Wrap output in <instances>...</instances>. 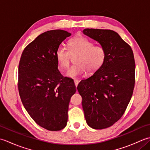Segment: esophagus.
I'll use <instances>...</instances> for the list:
<instances>
[{"instance_id":"obj_1","label":"esophagus","mask_w":150,"mask_h":150,"mask_svg":"<svg viewBox=\"0 0 150 150\" xmlns=\"http://www.w3.org/2000/svg\"><path fill=\"white\" fill-rule=\"evenodd\" d=\"M74 82H75V85L76 87H77V86L79 83V80H74Z\"/></svg>"}]
</instances>
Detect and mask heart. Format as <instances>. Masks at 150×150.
<instances>
[{"label": "heart", "mask_w": 150, "mask_h": 150, "mask_svg": "<svg viewBox=\"0 0 150 150\" xmlns=\"http://www.w3.org/2000/svg\"><path fill=\"white\" fill-rule=\"evenodd\" d=\"M69 51L60 46L56 51V58L62 69L69 68L71 57H76L75 63L67 72L66 76L76 78L84 75L93 74L104 64L106 58V51L102 46H94V44L83 37H76L69 41Z\"/></svg>", "instance_id": "b5f03b06"}]
</instances>
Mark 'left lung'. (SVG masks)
<instances>
[{
    "label": "left lung",
    "mask_w": 150,
    "mask_h": 150,
    "mask_svg": "<svg viewBox=\"0 0 150 150\" xmlns=\"http://www.w3.org/2000/svg\"><path fill=\"white\" fill-rule=\"evenodd\" d=\"M86 35L106 51L104 64L77 86L86 122L96 129L107 128L125 112L135 86V62L132 47L115 31L85 29Z\"/></svg>",
    "instance_id": "1"
}]
</instances>
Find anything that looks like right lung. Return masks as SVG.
I'll list each match as a JSON object with an SVG mask.
<instances>
[{
    "label": "right lung",
    "mask_w": 150,
    "mask_h": 150,
    "mask_svg": "<svg viewBox=\"0 0 150 150\" xmlns=\"http://www.w3.org/2000/svg\"><path fill=\"white\" fill-rule=\"evenodd\" d=\"M70 35L61 30L40 34L25 47L18 64L22 103L35 122L50 131L65 128L70 98L76 92L73 79L59 71L56 58L57 48Z\"/></svg>",
    "instance_id": "add662e5"
}]
</instances>
